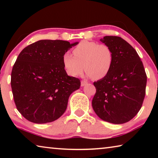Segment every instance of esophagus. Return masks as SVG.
Wrapping results in <instances>:
<instances>
[{
	"label": "esophagus",
	"mask_w": 158,
	"mask_h": 158,
	"mask_svg": "<svg viewBox=\"0 0 158 158\" xmlns=\"http://www.w3.org/2000/svg\"><path fill=\"white\" fill-rule=\"evenodd\" d=\"M87 84H88V83H87L86 81H81V86H84V85H85Z\"/></svg>",
	"instance_id": "obj_1"
}]
</instances>
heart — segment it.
Returning <instances> with one entry per match:
<instances>
[{
	"instance_id": "obj_1",
	"label": "heart",
	"mask_w": 158,
	"mask_h": 158,
	"mask_svg": "<svg viewBox=\"0 0 158 158\" xmlns=\"http://www.w3.org/2000/svg\"><path fill=\"white\" fill-rule=\"evenodd\" d=\"M73 55L65 53L63 56V66L69 75L77 77L84 69L89 77L100 79L107 75L113 63L111 48L105 44L82 40L74 48Z\"/></svg>"
}]
</instances>
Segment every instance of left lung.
Returning a JSON list of instances; mask_svg holds the SVG:
<instances>
[{"instance_id": "obj_1", "label": "left lung", "mask_w": 158, "mask_h": 158, "mask_svg": "<svg viewBox=\"0 0 158 158\" xmlns=\"http://www.w3.org/2000/svg\"><path fill=\"white\" fill-rule=\"evenodd\" d=\"M111 48L113 63L107 75L93 83L96 93L93 109L103 121L122 124L132 119L142 106L146 74L136 50L121 37L100 39Z\"/></svg>"}]
</instances>
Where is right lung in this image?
Here are the masks:
<instances>
[{"label":"right lung","instance_id":"right-lung-1","mask_svg":"<svg viewBox=\"0 0 158 158\" xmlns=\"http://www.w3.org/2000/svg\"><path fill=\"white\" fill-rule=\"evenodd\" d=\"M42 40L21 51L13 66L11 87L17 110L34 123L54 121L64 114L80 80L67 74L63 56L78 44Z\"/></svg>","mask_w":158,"mask_h":158}]
</instances>
